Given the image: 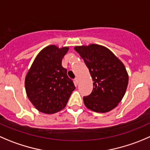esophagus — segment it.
Instances as JSON below:
<instances>
[{"label":"esophagus","mask_w":150,"mask_h":150,"mask_svg":"<svg viewBox=\"0 0 150 150\" xmlns=\"http://www.w3.org/2000/svg\"><path fill=\"white\" fill-rule=\"evenodd\" d=\"M75 83H76L78 84V82H79V79H78V78H75Z\"/></svg>","instance_id":"esophagus-1"}]
</instances>
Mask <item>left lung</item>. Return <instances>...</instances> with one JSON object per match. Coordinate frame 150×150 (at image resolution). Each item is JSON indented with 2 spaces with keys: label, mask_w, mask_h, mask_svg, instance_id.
Segmentation results:
<instances>
[{
  "label": "left lung",
  "mask_w": 150,
  "mask_h": 150,
  "mask_svg": "<svg viewBox=\"0 0 150 150\" xmlns=\"http://www.w3.org/2000/svg\"><path fill=\"white\" fill-rule=\"evenodd\" d=\"M74 49L83 59L94 81L91 93L83 97L86 107L97 113L113 110L122 100L128 84L124 64L100 45L76 46Z\"/></svg>",
  "instance_id": "left-lung-1"
}]
</instances>
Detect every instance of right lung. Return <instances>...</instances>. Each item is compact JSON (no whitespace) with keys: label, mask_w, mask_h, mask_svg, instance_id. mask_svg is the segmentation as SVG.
Returning <instances> with one entry per match:
<instances>
[{"label":"right lung","mask_w":150,"mask_h":150,"mask_svg":"<svg viewBox=\"0 0 150 150\" xmlns=\"http://www.w3.org/2000/svg\"><path fill=\"white\" fill-rule=\"evenodd\" d=\"M68 47L52 45L43 48L35 58L25 79L26 94L39 111L52 114L67 105L75 86L62 65Z\"/></svg>","instance_id":"right-lung-1"}]
</instances>
